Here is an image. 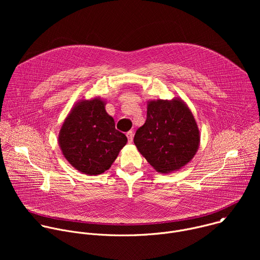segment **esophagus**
<instances>
[{
  "label": "esophagus",
  "mask_w": 260,
  "mask_h": 260,
  "mask_svg": "<svg viewBox=\"0 0 260 260\" xmlns=\"http://www.w3.org/2000/svg\"><path fill=\"white\" fill-rule=\"evenodd\" d=\"M126 137H127V139H128V143H132L133 140H134V133H133L132 131L127 132V133H126Z\"/></svg>",
  "instance_id": "esophagus-1"
}]
</instances>
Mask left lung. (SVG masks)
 I'll list each match as a JSON object with an SVG mask.
<instances>
[{"label":"left lung","mask_w":260,"mask_h":260,"mask_svg":"<svg viewBox=\"0 0 260 260\" xmlns=\"http://www.w3.org/2000/svg\"><path fill=\"white\" fill-rule=\"evenodd\" d=\"M200 142L198 123L181 98L147 102V119L136 132L134 143L156 172L169 174L186 166Z\"/></svg>","instance_id":"8db88e82"}]
</instances>
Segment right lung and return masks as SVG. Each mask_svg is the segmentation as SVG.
Segmentation results:
<instances>
[{
	"mask_svg": "<svg viewBox=\"0 0 260 260\" xmlns=\"http://www.w3.org/2000/svg\"><path fill=\"white\" fill-rule=\"evenodd\" d=\"M100 96L80 100L72 107L58 134V145L68 162L85 175L109 170L126 145L127 138L115 128Z\"/></svg>",
	"mask_w": 260,
	"mask_h": 260,
	"instance_id": "1",
	"label": "right lung"
}]
</instances>
